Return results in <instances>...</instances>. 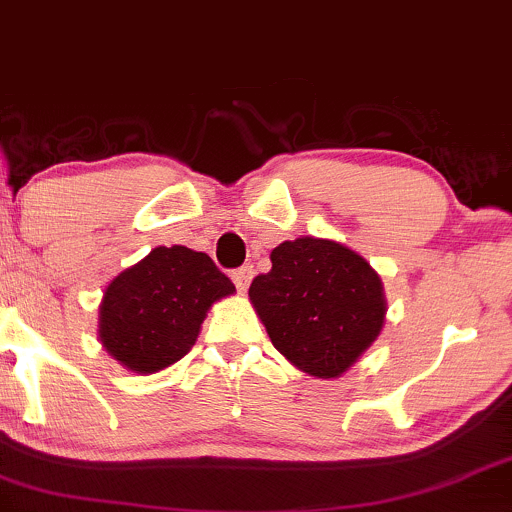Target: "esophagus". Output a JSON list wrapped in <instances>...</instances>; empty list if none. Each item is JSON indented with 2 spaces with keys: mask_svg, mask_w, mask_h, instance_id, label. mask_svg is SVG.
<instances>
[{
  "mask_svg": "<svg viewBox=\"0 0 512 512\" xmlns=\"http://www.w3.org/2000/svg\"><path fill=\"white\" fill-rule=\"evenodd\" d=\"M252 281V267H240L233 272V284L238 286V291H248Z\"/></svg>",
  "mask_w": 512,
  "mask_h": 512,
  "instance_id": "1",
  "label": "esophagus"
}]
</instances>
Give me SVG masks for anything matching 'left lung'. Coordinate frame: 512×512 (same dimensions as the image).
Returning a JSON list of instances; mask_svg holds the SVG:
<instances>
[{
    "mask_svg": "<svg viewBox=\"0 0 512 512\" xmlns=\"http://www.w3.org/2000/svg\"><path fill=\"white\" fill-rule=\"evenodd\" d=\"M269 260L248 296L274 349L313 378L344 375L383 332L378 272L337 240L313 236L284 240Z\"/></svg>",
    "mask_w": 512,
    "mask_h": 512,
    "instance_id": "8db88e82",
    "label": "left lung"
}]
</instances>
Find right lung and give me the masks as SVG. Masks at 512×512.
I'll list each match as a JSON object with an SVG mask.
<instances>
[{
    "instance_id": "obj_1",
    "label": "right lung",
    "mask_w": 512,
    "mask_h": 512,
    "mask_svg": "<svg viewBox=\"0 0 512 512\" xmlns=\"http://www.w3.org/2000/svg\"><path fill=\"white\" fill-rule=\"evenodd\" d=\"M233 293L207 252L161 245L105 286L98 339L132 373H158L195 346L211 305Z\"/></svg>"
}]
</instances>
